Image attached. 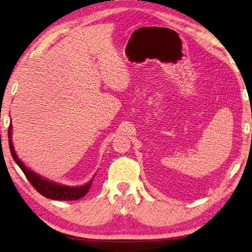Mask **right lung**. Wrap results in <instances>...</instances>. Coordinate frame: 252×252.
Masks as SVG:
<instances>
[{"mask_svg": "<svg viewBox=\"0 0 252 252\" xmlns=\"http://www.w3.org/2000/svg\"><path fill=\"white\" fill-rule=\"evenodd\" d=\"M12 130H13L12 123H10L8 127V143H9L10 154H12L15 162L19 165V168L25 173L26 178L28 179L31 185L33 186L42 196L50 198V199H53V200H78L80 198H82L84 195L88 194L95 175L84 185L69 186V185H63L61 183H56L54 181L47 180L43 178V176L35 173L34 171L27 168L25 163L18 158L17 154L15 152V148L12 142Z\"/></svg>", "mask_w": 252, "mask_h": 252, "instance_id": "add662e5", "label": "right lung"}]
</instances>
